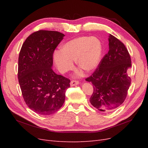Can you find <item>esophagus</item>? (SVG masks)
<instances>
[{"mask_svg": "<svg viewBox=\"0 0 148 148\" xmlns=\"http://www.w3.org/2000/svg\"><path fill=\"white\" fill-rule=\"evenodd\" d=\"M79 84V82L78 81H76V80H72L70 82V86H76V85H77Z\"/></svg>", "mask_w": 148, "mask_h": 148, "instance_id": "obj_1", "label": "esophagus"}]
</instances>
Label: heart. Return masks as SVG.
Returning a JSON list of instances; mask_svg holds the SVG:
<instances>
[{"instance_id":"obj_1","label":"heart","mask_w":148,"mask_h":148,"mask_svg":"<svg viewBox=\"0 0 148 148\" xmlns=\"http://www.w3.org/2000/svg\"><path fill=\"white\" fill-rule=\"evenodd\" d=\"M102 52L99 39L96 37L82 36L64 44L60 47V51L54 53L53 60L62 72L73 69V61H76L79 69L89 72L99 65Z\"/></svg>"}]
</instances>
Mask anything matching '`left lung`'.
Here are the masks:
<instances>
[{
    "mask_svg": "<svg viewBox=\"0 0 148 148\" xmlns=\"http://www.w3.org/2000/svg\"><path fill=\"white\" fill-rule=\"evenodd\" d=\"M109 52L91 76L86 81L92 83L94 91L91 104L102 112H110L122 105L131 84L128 73L131 58L126 47L109 34Z\"/></svg>",
    "mask_w": 148,
    "mask_h": 148,
    "instance_id": "8db88e82",
    "label": "left lung"
}]
</instances>
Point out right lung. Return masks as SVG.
Here are the masks:
<instances>
[{
    "mask_svg": "<svg viewBox=\"0 0 148 148\" xmlns=\"http://www.w3.org/2000/svg\"><path fill=\"white\" fill-rule=\"evenodd\" d=\"M65 35L39 30L29 35L18 57V78L25 102L42 115L55 113L63 106L70 80L52 70L53 53Z\"/></svg>",
    "mask_w": 148,
    "mask_h": 148,
    "instance_id": "1",
    "label": "right lung"
}]
</instances>
